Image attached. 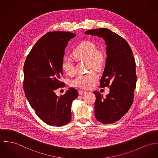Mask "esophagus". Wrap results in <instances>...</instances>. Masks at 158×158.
I'll return each mask as SVG.
<instances>
[{"label": "esophagus", "mask_w": 158, "mask_h": 158, "mask_svg": "<svg viewBox=\"0 0 158 158\" xmlns=\"http://www.w3.org/2000/svg\"><path fill=\"white\" fill-rule=\"evenodd\" d=\"M86 93V91H83V90H80L79 91V95H84Z\"/></svg>", "instance_id": "34e87169"}]
</instances>
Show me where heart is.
<instances>
[{"mask_svg": "<svg viewBox=\"0 0 158 158\" xmlns=\"http://www.w3.org/2000/svg\"><path fill=\"white\" fill-rule=\"evenodd\" d=\"M73 55L78 60H88V67L98 69L102 67L106 60L104 51L97 49L96 44L89 40H85L78 44L73 50ZM62 69L69 75H72L76 72L74 63L67 56H64L61 62ZM98 79L97 74L91 71L88 73H82L77 75L72 82L73 86L88 89L92 87Z\"/></svg>", "mask_w": 158, "mask_h": 158, "instance_id": "obj_1", "label": "heart"}]
</instances>
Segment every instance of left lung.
<instances>
[{"label":"left lung","mask_w":158,"mask_h":158,"mask_svg":"<svg viewBox=\"0 0 158 158\" xmlns=\"http://www.w3.org/2000/svg\"><path fill=\"white\" fill-rule=\"evenodd\" d=\"M85 34L103 38L107 46L100 87L109 86L110 91L106 97L94 91L95 117L103 124L113 123L123 117L133 103L137 77L133 53L127 42L109 29H91Z\"/></svg>","instance_id":"left-lung-1"}]
</instances>
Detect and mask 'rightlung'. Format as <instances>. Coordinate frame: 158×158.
I'll list each match as a JSON object with an SVG mask.
<instances>
[{"label": "right lung", "instance_id": "1", "mask_svg": "<svg viewBox=\"0 0 158 158\" xmlns=\"http://www.w3.org/2000/svg\"><path fill=\"white\" fill-rule=\"evenodd\" d=\"M76 36L69 32H50L40 38L24 62L23 86L26 97L37 116L50 126H62L72 118L71 106L78 96L70 88L58 97L55 90L64 86L61 62L68 42Z\"/></svg>", "mask_w": 158, "mask_h": 158}]
</instances>
